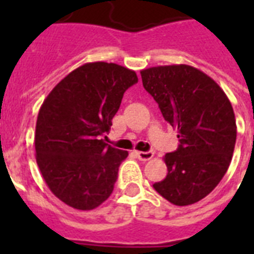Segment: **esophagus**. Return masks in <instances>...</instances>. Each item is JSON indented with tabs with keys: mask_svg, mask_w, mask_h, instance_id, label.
I'll use <instances>...</instances> for the list:
<instances>
[{
	"mask_svg": "<svg viewBox=\"0 0 254 254\" xmlns=\"http://www.w3.org/2000/svg\"><path fill=\"white\" fill-rule=\"evenodd\" d=\"M135 154L141 161H149L154 157V153L153 151H135Z\"/></svg>",
	"mask_w": 254,
	"mask_h": 254,
	"instance_id": "esophagus-1",
	"label": "esophagus"
}]
</instances>
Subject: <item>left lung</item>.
Masks as SVG:
<instances>
[{"instance_id": "obj_1", "label": "left lung", "mask_w": 254, "mask_h": 254, "mask_svg": "<svg viewBox=\"0 0 254 254\" xmlns=\"http://www.w3.org/2000/svg\"><path fill=\"white\" fill-rule=\"evenodd\" d=\"M141 76L181 143L163 157L167 175L153 187L173 204H193L219 185L232 159L237 129L231 101L216 81L191 65L150 67Z\"/></svg>"}]
</instances>
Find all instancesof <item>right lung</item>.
Segmentation results:
<instances>
[{
	"label": "right lung",
	"instance_id": "add662e5",
	"mask_svg": "<svg viewBox=\"0 0 254 254\" xmlns=\"http://www.w3.org/2000/svg\"><path fill=\"white\" fill-rule=\"evenodd\" d=\"M133 69L105 62L77 67L46 97L35 127L38 167L51 192L89 211L111 196L127 151L105 143Z\"/></svg>",
	"mask_w": 254,
	"mask_h": 254
}]
</instances>
